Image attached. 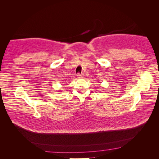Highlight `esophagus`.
<instances>
[{
    "instance_id": "1",
    "label": "esophagus",
    "mask_w": 159,
    "mask_h": 159,
    "mask_svg": "<svg viewBox=\"0 0 159 159\" xmlns=\"http://www.w3.org/2000/svg\"><path fill=\"white\" fill-rule=\"evenodd\" d=\"M84 77V74H77V78L78 79H82V78Z\"/></svg>"
}]
</instances>
